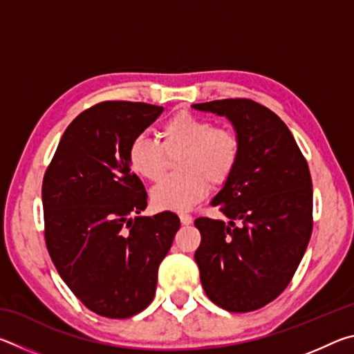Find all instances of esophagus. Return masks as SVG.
<instances>
[{"label": "esophagus", "instance_id": "obj_1", "mask_svg": "<svg viewBox=\"0 0 354 354\" xmlns=\"http://www.w3.org/2000/svg\"><path fill=\"white\" fill-rule=\"evenodd\" d=\"M179 220H181V223L183 225H190L192 221H194V217H192V215H189V214H179Z\"/></svg>", "mask_w": 354, "mask_h": 354}]
</instances>
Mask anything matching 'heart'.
I'll use <instances>...</instances> for the list:
<instances>
[{
  "label": "heart",
  "instance_id": "1",
  "mask_svg": "<svg viewBox=\"0 0 354 354\" xmlns=\"http://www.w3.org/2000/svg\"><path fill=\"white\" fill-rule=\"evenodd\" d=\"M159 140L136 136L128 147V162L137 176L158 181L175 158L178 175L169 176L149 192L159 211H187L207 194V181L221 185L232 175L241 158V140L230 128L214 127L211 120L179 111L160 124Z\"/></svg>",
  "mask_w": 354,
  "mask_h": 354
}]
</instances>
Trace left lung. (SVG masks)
<instances>
[{
	"instance_id": "1",
	"label": "left lung",
	"mask_w": 354,
	"mask_h": 354,
	"mask_svg": "<svg viewBox=\"0 0 354 354\" xmlns=\"http://www.w3.org/2000/svg\"><path fill=\"white\" fill-rule=\"evenodd\" d=\"M226 117L241 158L211 206L230 220L200 217L195 251L203 289L230 313L273 301L301 262L313 232V179L306 159L277 113L251 100L192 104Z\"/></svg>"
}]
</instances>
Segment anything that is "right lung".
<instances>
[{
	"mask_svg": "<svg viewBox=\"0 0 354 354\" xmlns=\"http://www.w3.org/2000/svg\"><path fill=\"white\" fill-rule=\"evenodd\" d=\"M162 111L129 101L84 111L65 129L41 185L57 273L84 306L109 319H128L153 301L159 263L181 225L169 211L140 215L148 195L128 162L131 140Z\"/></svg>",
	"mask_w": 354,
	"mask_h": 354,
	"instance_id": "1",
	"label": "right lung"
}]
</instances>
